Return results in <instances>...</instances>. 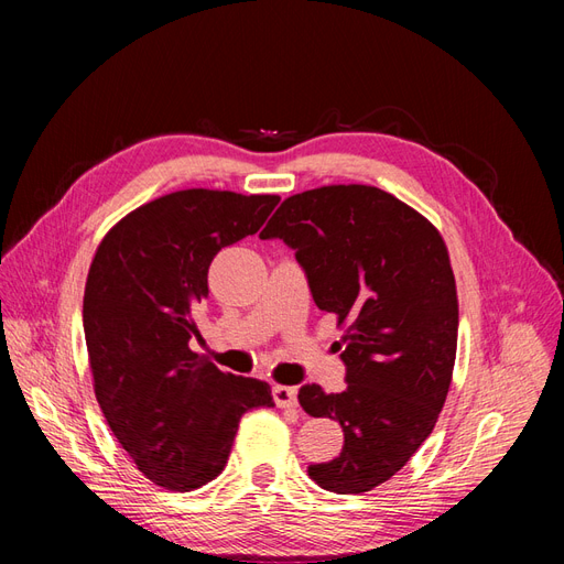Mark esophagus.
Listing matches in <instances>:
<instances>
[{
	"label": "esophagus",
	"instance_id": "obj_1",
	"mask_svg": "<svg viewBox=\"0 0 564 564\" xmlns=\"http://www.w3.org/2000/svg\"><path fill=\"white\" fill-rule=\"evenodd\" d=\"M272 398H275V404L282 409L299 406V390L294 386H275L272 388Z\"/></svg>",
	"mask_w": 564,
	"mask_h": 564
}]
</instances>
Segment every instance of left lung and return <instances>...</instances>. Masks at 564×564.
Returning a JSON list of instances; mask_svg holds the SVG:
<instances>
[{"label": "left lung", "mask_w": 564, "mask_h": 564, "mask_svg": "<svg viewBox=\"0 0 564 564\" xmlns=\"http://www.w3.org/2000/svg\"><path fill=\"white\" fill-rule=\"evenodd\" d=\"M259 237L294 249L317 308L348 324L346 390H299L305 414L344 429L340 454L308 475L336 494L379 487L433 433L449 392L458 301L447 247L419 212L373 185L289 197Z\"/></svg>", "instance_id": "8db88e82"}]
</instances>
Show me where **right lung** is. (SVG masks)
<instances>
[{
  "label": "right lung",
  "instance_id": "obj_1",
  "mask_svg": "<svg viewBox=\"0 0 564 564\" xmlns=\"http://www.w3.org/2000/svg\"><path fill=\"white\" fill-rule=\"evenodd\" d=\"M278 195L178 191L124 216L104 237L84 289L94 390L139 470L191 491L226 468L249 409L270 386L224 373L191 350L214 256L259 232Z\"/></svg>",
  "mask_w": 564,
  "mask_h": 564
}]
</instances>
